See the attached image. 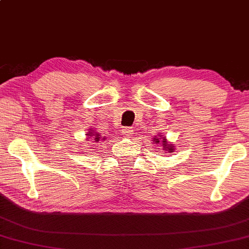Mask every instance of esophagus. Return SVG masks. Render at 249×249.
<instances>
[{
  "mask_svg": "<svg viewBox=\"0 0 249 249\" xmlns=\"http://www.w3.org/2000/svg\"><path fill=\"white\" fill-rule=\"evenodd\" d=\"M122 133H124V136H125V137H130L133 133V130L130 127H125L122 129Z\"/></svg>",
  "mask_w": 249,
  "mask_h": 249,
  "instance_id": "1",
  "label": "esophagus"
}]
</instances>
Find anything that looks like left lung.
<instances>
[{
  "label": "left lung",
  "mask_w": 249,
  "mask_h": 249,
  "mask_svg": "<svg viewBox=\"0 0 249 249\" xmlns=\"http://www.w3.org/2000/svg\"><path fill=\"white\" fill-rule=\"evenodd\" d=\"M153 142H155L156 143L161 142V145H163V149L165 151H167V153H172V151H173V145H172V143H168L167 140L165 139L164 137L158 136V138H154Z\"/></svg>",
  "instance_id": "left-lung-1"
}]
</instances>
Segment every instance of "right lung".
<instances>
[{
    "mask_svg": "<svg viewBox=\"0 0 249 249\" xmlns=\"http://www.w3.org/2000/svg\"><path fill=\"white\" fill-rule=\"evenodd\" d=\"M86 136L93 137V138H94V140H95L96 142H100V139H101V136H100V133H98V132H96V131H92V130H89V133H86Z\"/></svg>",
    "mask_w": 249,
    "mask_h": 249,
    "instance_id": "obj_1",
    "label": "right lung"
}]
</instances>
